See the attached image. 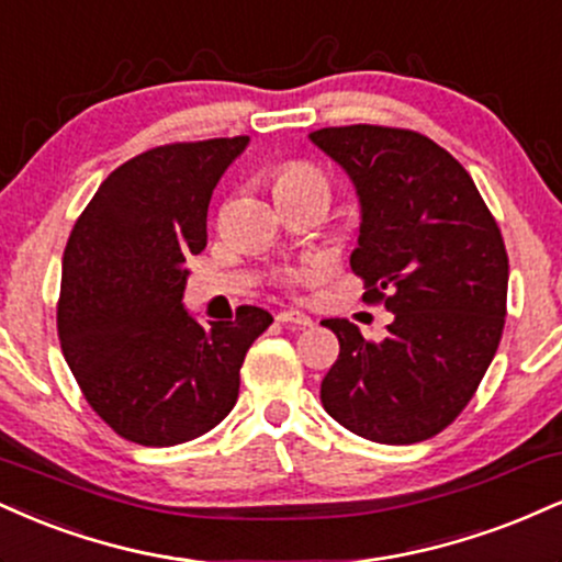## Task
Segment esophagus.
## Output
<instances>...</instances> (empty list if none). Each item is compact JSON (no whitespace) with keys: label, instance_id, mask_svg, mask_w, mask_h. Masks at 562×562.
Segmentation results:
<instances>
[{"label":"esophagus","instance_id":"34e87169","mask_svg":"<svg viewBox=\"0 0 562 562\" xmlns=\"http://www.w3.org/2000/svg\"><path fill=\"white\" fill-rule=\"evenodd\" d=\"M279 323H283V326H292V328H307V326H313V318L305 313H300V310H283V313H279Z\"/></svg>","mask_w":562,"mask_h":562}]
</instances>
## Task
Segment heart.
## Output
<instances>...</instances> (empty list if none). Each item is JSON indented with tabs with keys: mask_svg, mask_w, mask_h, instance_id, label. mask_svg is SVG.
Returning a JSON list of instances; mask_svg holds the SVG:
<instances>
[{
	"mask_svg": "<svg viewBox=\"0 0 562 562\" xmlns=\"http://www.w3.org/2000/svg\"><path fill=\"white\" fill-rule=\"evenodd\" d=\"M281 189H321L326 191V178L305 162H289L276 173V191Z\"/></svg>",
	"mask_w": 562,
	"mask_h": 562,
	"instance_id": "heart-1",
	"label": "heart"
}]
</instances>
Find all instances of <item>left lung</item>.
<instances>
[{
	"label": "left lung",
	"instance_id": "1",
	"mask_svg": "<svg viewBox=\"0 0 562 562\" xmlns=\"http://www.w3.org/2000/svg\"><path fill=\"white\" fill-rule=\"evenodd\" d=\"M310 142L345 170L360 204L349 266L394 315L368 341L326 318L339 360L321 384L336 424L379 445H413L471 402L505 326L507 252L476 183L431 138L381 125L321 128Z\"/></svg>",
	"mask_w": 562,
	"mask_h": 562
}]
</instances>
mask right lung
Instances as JSON below:
<instances>
[{"mask_svg":"<svg viewBox=\"0 0 562 562\" xmlns=\"http://www.w3.org/2000/svg\"><path fill=\"white\" fill-rule=\"evenodd\" d=\"M247 147L236 136L144 151L104 178L70 231L59 345L99 418L136 445L173 447L221 424L244 355L273 323L244 305L202 326L183 305L213 189Z\"/></svg>","mask_w":562,"mask_h":562,"instance_id":"obj_1","label":"right lung"}]
</instances>
